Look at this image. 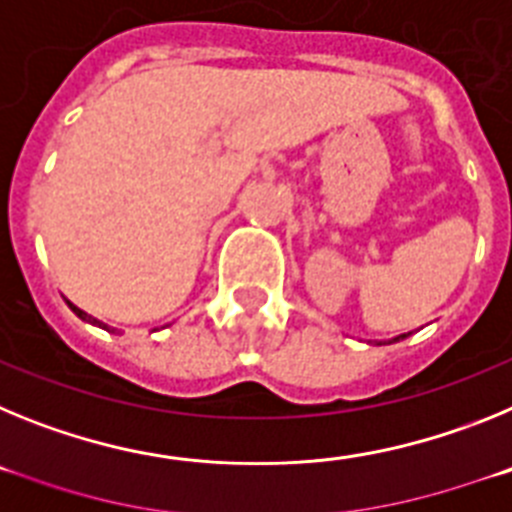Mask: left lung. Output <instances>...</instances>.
Instances as JSON below:
<instances>
[{"label": "left lung", "mask_w": 512, "mask_h": 512, "mask_svg": "<svg viewBox=\"0 0 512 512\" xmlns=\"http://www.w3.org/2000/svg\"><path fill=\"white\" fill-rule=\"evenodd\" d=\"M402 338H408V333H402V336H395V338H392V341H402ZM377 346H382V343H377Z\"/></svg>", "instance_id": "left-lung-1"}]
</instances>
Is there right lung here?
<instances>
[{
    "label": "right lung",
    "instance_id": "1",
    "mask_svg": "<svg viewBox=\"0 0 512 512\" xmlns=\"http://www.w3.org/2000/svg\"><path fill=\"white\" fill-rule=\"evenodd\" d=\"M66 305H69L71 310H74L76 315H79L81 320H87V323H92V325H99V328H104V330H115V328H110V325H107V323H102V320H97V318H94V315H89V312H84V310H81V307H76L74 302H69V300H66Z\"/></svg>",
    "mask_w": 512,
    "mask_h": 512
}]
</instances>
